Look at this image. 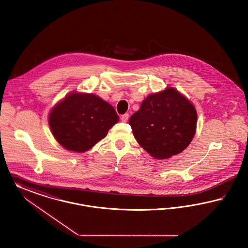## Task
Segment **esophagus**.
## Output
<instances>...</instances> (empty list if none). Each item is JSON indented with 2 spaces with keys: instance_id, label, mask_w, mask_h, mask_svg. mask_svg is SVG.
I'll return each mask as SVG.
<instances>
[{
  "instance_id": "34e87169",
  "label": "esophagus",
  "mask_w": 248,
  "mask_h": 248,
  "mask_svg": "<svg viewBox=\"0 0 248 248\" xmlns=\"http://www.w3.org/2000/svg\"><path fill=\"white\" fill-rule=\"evenodd\" d=\"M128 119H129V114H125V115H123V116L121 117V121H122V122H127Z\"/></svg>"
}]
</instances>
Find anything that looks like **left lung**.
Here are the masks:
<instances>
[{
  "instance_id": "8db88e82",
  "label": "left lung",
  "mask_w": 248,
  "mask_h": 248,
  "mask_svg": "<svg viewBox=\"0 0 248 248\" xmlns=\"http://www.w3.org/2000/svg\"><path fill=\"white\" fill-rule=\"evenodd\" d=\"M129 122L143 149L155 158L165 159L181 153L191 143L197 111L181 92L167 87L148 95Z\"/></svg>"
}]
</instances>
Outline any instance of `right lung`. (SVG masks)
<instances>
[{
    "instance_id": "right-lung-1",
    "label": "right lung",
    "mask_w": 248,
    "mask_h": 248,
    "mask_svg": "<svg viewBox=\"0 0 248 248\" xmlns=\"http://www.w3.org/2000/svg\"><path fill=\"white\" fill-rule=\"evenodd\" d=\"M118 120L114 107L101 97L77 91L68 93L48 114L49 128L56 141L77 153L92 149Z\"/></svg>"
}]
</instances>
